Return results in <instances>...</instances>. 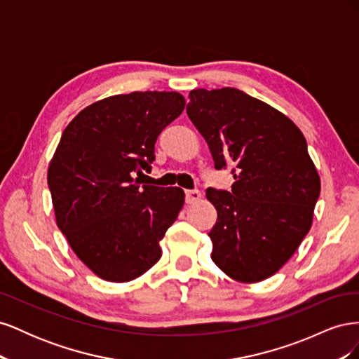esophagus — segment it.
Here are the masks:
<instances>
[{
	"label": "esophagus",
	"mask_w": 359,
	"mask_h": 359,
	"mask_svg": "<svg viewBox=\"0 0 359 359\" xmlns=\"http://www.w3.org/2000/svg\"><path fill=\"white\" fill-rule=\"evenodd\" d=\"M201 198H202V194L199 190H187L186 191V202L189 205L196 203L198 201H201Z\"/></svg>",
	"instance_id": "esophagus-1"
}]
</instances>
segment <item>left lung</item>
<instances>
[{
  "instance_id": "left-lung-1",
  "label": "left lung",
  "mask_w": 359,
  "mask_h": 359,
  "mask_svg": "<svg viewBox=\"0 0 359 359\" xmlns=\"http://www.w3.org/2000/svg\"><path fill=\"white\" fill-rule=\"evenodd\" d=\"M187 115L215 169L232 166V191L206 190L217 210L208 233L226 276L262 281L283 266L313 223L320 178L295 123L236 88L193 90Z\"/></svg>"
}]
</instances>
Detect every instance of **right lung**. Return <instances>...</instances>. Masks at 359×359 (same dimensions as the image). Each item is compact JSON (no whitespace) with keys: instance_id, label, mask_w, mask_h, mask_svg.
<instances>
[{"instance_id":"1","label":"right lung","mask_w":359,"mask_h":359,"mask_svg":"<svg viewBox=\"0 0 359 359\" xmlns=\"http://www.w3.org/2000/svg\"><path fill=\"white\" fill-rule=\"evenodd\" d=\"M186 99L175 91H135L86 106L62 132L48 169L60 231L82 262L124 283L154 266L160 241L184 205L180 187L139 186L161 130Z\"/></svg>"}]
</instances>
